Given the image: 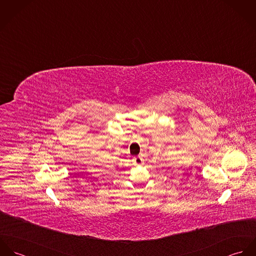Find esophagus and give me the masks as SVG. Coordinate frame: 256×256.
<instances>
[{"mask_svg": "<svg viewBox=\"0 0 256 256\" xmlns=\"http://www.w3.org/2000/svg\"><path fill=\"white\" fill-rule=\"evenodd\" d=\"M135 162H136V164H142L144 160H143V158H142V156H136V158H135Z\"/></svg>", "mask_w": 256, "mask_h": 256, "instance_id": "1", "label": "esophagus"}]
</instances>
